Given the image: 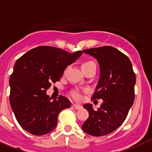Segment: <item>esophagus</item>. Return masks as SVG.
Here are the masks:
<instances>
[{
    "label": "esophagus",
    "instance_id": "obj_1",
    "mask_svg": "<svg viewBox=\"0 0 152 152\" xmlns=\"http://www.w3.org/2000/svg\"><path fill=\"white\" fill-rule=\"evenodd\" d=\"M72 106H73L75 109H77V110H79V109H80L81 107H82L80 105H79V104H76V103L73 104V105H72Z\"/></svg>",
    "mask_w": 152,
    "mask_h": 152
}]
</instances>
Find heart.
Instances as JSON below:
<instances>
[{
  "instance_id": "b5f03b06",
  "label": "heart",
  "mask_w": 152,
  "mask_h": 152,
  "mask_svg": "<svg viewBox=\"0 0 152 152\" xmlns=\"http://www.w3.org/2000/svg\"><path fill=\"white\" fill-rule=\"evenodd\" d=\"M90 63H94L93 61H87V62H84L82 65H85L87 64H90ZM72 96L73 98L74 99L76 100H80L82 99V94L80 91L78 90H76V91H73L72 92Z\"/></svg>"
}]
</instances>
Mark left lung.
I'll return each instance as SVG.
<instances>
[{
	"label": "left lung",
	"instance_id": "8db88e82",
	"mask_svg": "<svg viewBox=\"0 0 152 152\" xmlns=\"http://www.w3.org/2000/svg\"><path fill=\"white\" fill-rule=\"evenodd\" d=\"M83 52L95 57L99 64L100 78L91 100L101 99L103 102L97 110L91 104L83 105L89 117L82 129L94 137H102L125 121L134 102L136 75L129 58L114 47L105 46Z\"/></svg>",
	"mask_w": 152,
	"mask_h": 152
}]
</instances>
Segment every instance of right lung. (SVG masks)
<instances>
[{"label":"right lung","instance_id":"add662e5","mask_svg":"<svg viewBox=\"0 0 152 152\" xmlns=\"http://www.w3.org/2000/svg\"><path fill=\"white\" fill-rule=\"evenodd\" d=\"M81 54L80 50L70 53L53 46H38L16 61L9 81V101L23 129L35 136L54 129L58 114L70 107L71 102L62 95L52 99L46 91Z\"/></svg>","mask_w":152,"mask_h":152}]
</instances>
